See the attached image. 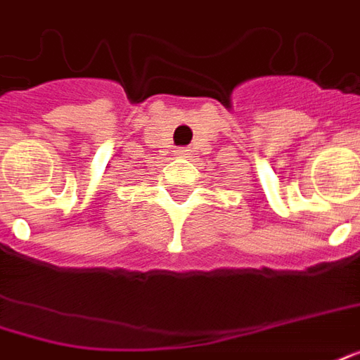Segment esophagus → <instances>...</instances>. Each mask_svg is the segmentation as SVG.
Listing matches in <instances>:
<instances>
[{
	"label": "esophagus",
	"instance_id": "esophagus-1",
	"mask_svg": "<svg viewBox=\"0 0 360 360\" xmlns=\"http://www.w3.org/2000/svg\"><path fill=\"white\" fill-rule=\"evenodd\" d=\"M175 155H179V158H189V149H175Z\"/></svg>",
	"mask_w": 360,
	"mask_h": 360
}]
</instances>
